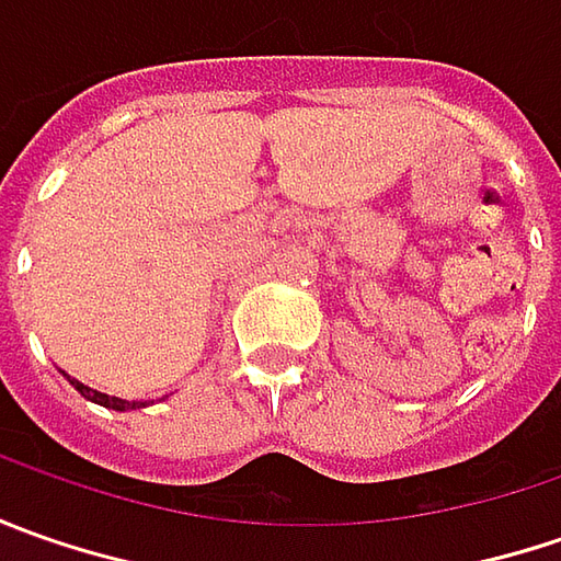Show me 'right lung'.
Segmentation results:
<instances>
[{"mask_svg": "<svg viewBox=\"0 0 561 561\" xmlns=\"http://www.w3.org/2000/svg\"><path fill=\"white\" fill-rule=\"evenodd\" d=\"M71 383H75L77 390H80V397L93 399V402H99V405H105V409H118V412H124V409H140V405H142V402H127V399L108 397V393H102V390H93V387L80 383V380H75V377H71Z\"/></svg>", "mask_w": 561, "mask_h": 561, "instance_id": "1", "label": "right lung"}]
</instances>
